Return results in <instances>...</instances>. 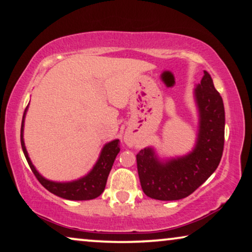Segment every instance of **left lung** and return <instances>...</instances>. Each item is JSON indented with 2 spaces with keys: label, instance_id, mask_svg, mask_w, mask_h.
Segmentation results:
<instances>
[{
  "label": "left lung",
  "instance_id": "1",
  "mask_svg": "<svg viewBox=\"0 0 252 252\" xmlns=\"http://www.w3.org/2000/svg\"><path fill=\"white\" fill-rule=\"evenodd\" d=\"M203 74L201 83L195 89L200 129L194 150L165 163L158 161L150 148L136 155L141 187L151 199L171 201L187 198L205 183L220 165L224 150V103L210 75L207 71Z\"/></svg>",
  "mask_w": 252,
  "mask_h": 252
}]
</instances>
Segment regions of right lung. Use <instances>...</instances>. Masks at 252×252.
Returning <instances> with one entry per match:
<instances>
[{"instance_id": "1", "label": "right lung", "mask_w": 252, "mask_h": 252, "mask_svg": "<svg viewBox=\"0 0 252 252\" xmlns=\"http://www.w3.org/2000/svg\"><path fill=\"white\" fill-rule=\"evenodd\" d=\"M26 110L24 112L23 122H21V147H23L24 155L26 157L28 165L31 167L32 171L34 173L39 183H41L47 191L60 196V198L67 200H92L97 198V196L104 191L109 173H110L112 165H114L116 157H117L120 151L119 140H115L110 142V143L104 145L103 150H102L100 158L95 163V166L93 167L92 171H91L89 175H86L85 177L75 182H69V183H57V182L47 181L44 177H42L41 175L38 174V171L35 169V167L32 166L31 159H29L28 157L26 147H25L23 130Z\"/></svg>"}]
</instances>
